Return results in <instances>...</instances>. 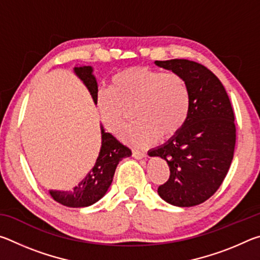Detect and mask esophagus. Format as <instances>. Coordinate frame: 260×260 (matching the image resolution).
Segmentation results:
<instances>
[{"mask_svg": "<svg viewBox=\"0 0 260 260\" xmlns=\"http://www.w3.org/2000/svg\"><path fill=\"white\" fill-rule=\"evenodd\" d=\"M133 157L136 158V159H142V158H146V157H147V153H144V152H142V151L134 150V151H133Z\"/></svg>", "mask_w": 260, "mask_h": 260, "instance_id": "esophagus-1", "label": "esophagus"}]
</instances>
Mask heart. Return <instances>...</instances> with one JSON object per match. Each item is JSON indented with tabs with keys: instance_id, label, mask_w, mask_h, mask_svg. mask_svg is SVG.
I'll return each instance as SVG.
<instances>
[{
	"instance_id": "obj_1",
	"label": "heart",
	"mask_w": 260,
	"mask_h": 260,
	"mask_svg": "<svg viewBox=\"0 0 260 260\" xmlns=\"http://www.w3.org/2000/svg\"><path fill=\"white\" fill-rule=\"evenodd\" d=\"M138 121L125 126L121 140L135 148H146L158 135L173 136L186 125L190 113V91L177 73L143 67L128 68L111 78L109 88L99 90L96 108L109 132L116 134L128 109Z\"/></svg>"
}]
</instances>
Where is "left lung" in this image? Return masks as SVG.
<instances>
[{
	"label": "left lung",
	"instance_id": "obj_1",
	"mask_svg": "<svg viewBox=\"0 0 260 260\" xmlns=\"http://www.w3.org/2000/svg\"><path fill=\"white\" fill-rule=\"evenodd\" d=\"M157 67L181 76L190 91V113L182 129L148 151L170 167V179L158 188L169 204L189 208L218 190L234 156L236 129L225 87L202 64L188 59L156 60Z\"/></svg>",
	"mask_w": 260,
	"mask_h": 260
}]
</instances>
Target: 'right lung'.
I'll use <instances>...</instances> for the list:
<instances>
[{
	"instance_id": "right-lung-1",
	"label": "right lung",
	"mask_w": 260,
	"mask_h": 260,
	"mask_svg": "<svg viewBox=\"0 0 260 260\" xmlns=\"http://www.w3.org/2000/svg\"><path fill=\"white\" fill-rule=\"evenodd\" d=\"M93 71V68L86 65L73 68L74 74L87 87L96 104L99 86ZM101 139L102 142H101L99 157L94 167L86 174V177L71 190H49L50 196L56 202L69 208H86L96 203L107 193L112 183L117 165L121 159L132 156V151L111 133H107L102 124H101Z\"/></svg>"
}]
</instances>
